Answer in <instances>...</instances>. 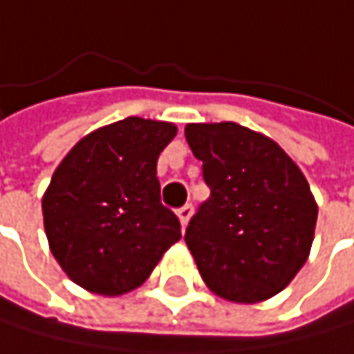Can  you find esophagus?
Returning a JSON list of instances; mask_svg holds the SVG:
<instances>
[{
	"instance_id": "34e87169",
	"label": "esophagus",
	"mask_w": 354,
	"mask_h": 354,
	"mask_svg": "<svg viewBox=\"0 0 354 354\" xmlns=\"http://www.w3.org/2000/svg\"><path fill=\"white\" fill-rule=\"evenodd\" d=\"M176 214H178V221H180V225L183 227H187L189 225V221H191V216H193V206H191V203H187V206H183L178 212H176Z\"/></svg>"
}]
</instances>
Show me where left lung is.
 <instances>
[{
	"label": "left lung",
	"mask_w": 354,
	"mask_h": 354,
	"mask_svg": "<svg viewBox=\"0 0 354 354\" xmlns=\"http://www.w3.org/2000/svg\"><path fill=\"white\" fill-rule=\"evenodd\" d=\"M185 138L212 191L185 234L203 282L236 304L274 297L315 240L319 206L304 171L272 138L231 120L189 123Z\"/></svg>",
	"instance_id": "left-lung-1"
}]
</instances>
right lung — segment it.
<instances>
[{"mask_svg": "<svg viewBox=\"0 0 354 354\" xmlns=\"http://www.w3.org/2000/svg\"><path fill=\"white\" fill-rule=\"evenodd\" d=\"M176 131L165 120L127 116L86 133L57 165L42 197L44 231L61 270L88 293L138 289L183 238L157 178Z\"/></svg>", "mask_w": 354, "mask_h": 354, "instance_id": "1", "label": "right lung"}]
</instances>
